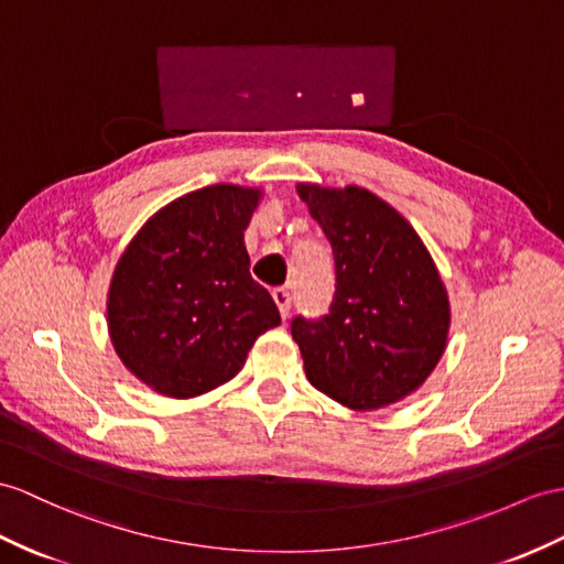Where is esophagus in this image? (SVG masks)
<instances>
[{
  "label": "esophagus",
  "instance_id": "obj_1",
  "mask_svg": "<svg viewBox=\"0 0 564 564\" xmlns=\"http://www.w3.org/2000/svg\"><path fill=\"white\" fill-rule=\"evenodd\" d=\"M272 299H274V304H278L282 318H286V315H290V308H292V292L284 290V286H280V290L272 292Z\"/></svg>",
  "mask_w": 564,
  "mask_h": 564
}]
</instances>
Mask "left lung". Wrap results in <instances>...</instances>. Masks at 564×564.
I'll use <instances>...</instances> for the list:
<instances>
[{
	"instance_id": "obj_1",
	"label": "left lung",
	"mask_w": 564,
	"mask_h": 564,
	"mask_svg": "<svg viewBox=\"0 0 564 564\" xmlns=\"http://www.w3.org/2000/svg\"><path fill=\"white\" fill-rule=\"evenodd\" d=\"M335 256V296L318 321H292L306 378L356 411L404 400L447 345L449 299L421 237L359 186H296Z\"/></svg>"
}]
</instances>
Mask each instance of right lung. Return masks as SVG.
Listing matches in <instances>:
<instances>
[{"label":"right lung","mask_w":564,"mask_h":564,"mask_svg":"<svg viewBox=\"0 0 564 564\" xmlns=\"http://www.w3.org/2000/svg\"><path fill=\"white\" fill-rule=\"evenodd\" d=\"M258 200V188L231 184L191 191L150 217L121 253L107 299L109 337L155 392L188 400L215 390L282 323L243 246Z\"/></svg>","instance_id":"1"}]
</instances>
